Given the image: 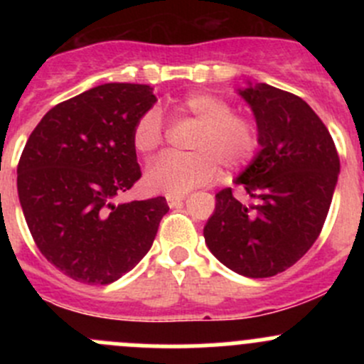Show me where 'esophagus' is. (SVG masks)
<instances>
[{"mask_svg":"<svg viewBox=\"0 0 364 364\" xmlns=\"http://www.w3.org/2000/svg\"><path fill=\"white\" fill-rule=\"evenodd\" d=\"M185 200V196H167V204L168 208H176Z\"/></svg>","mask_w":364,"mask_h":364,"instance_id":"obj_1","label":"esophagus"}]
</instances>
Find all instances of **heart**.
<instances>
[{
	"mask_svg": "<svg viewBox=\"0 0 364 364\" xmlns=\"http://www.w3.org/2000/svg\"><path fill=\"white\" fill-rule=\"evenodd\" d=\"M178 117L199 123L190 149L192 155H164L146 171L144 183L149 192L185 196L190 190L215 178L218 165L234 171L250 164L260 148V130L255 119L234 114L232 105L222 97L190 93L174 105ZM164 142V121L156 109L142 114L132 132V144L142 156H149Z\"/></svg>",
	"mask_w": 364,
	"mask_h": 364,
	"instance_id": "heart-1",
	"label": "heart"
}]
</instances>
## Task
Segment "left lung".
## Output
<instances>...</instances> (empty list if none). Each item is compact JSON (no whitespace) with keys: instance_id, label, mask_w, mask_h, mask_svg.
<instances>
[{"instance_id":"1","label":"left lung","mask_w":364,"mask_h":364,"mask_svg":"<svg viewBox=\"0 0 364 364\" xmlns=\"http://www.w3.org/2000/svg\"><path fill=\"white\" fill-rule=\"evenodd\" d=\"M237 91L260 130V151L236 179L253 203H241L232 188L216 193L204 240L229 269L267 278L289 269L318 237L340 159L326 124L303 98L264 82Z\"/></svg>"}]
</instances>
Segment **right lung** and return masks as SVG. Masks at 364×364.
<instances>
[{
	"instance_id": "obj_1",
	"label": "right lung",
	"mask_w": 364,
	"mask_h": 364,
	"mask_svg": "<svg viewBox=\"0 0 364 364\" xmlns=\"http://www.w3.org/2000/svg\"><path fill=\"white\" fill-rule=\"evenodd\" d=\"M156 97L146 84L109 82L61 102L29 135L17 192L36 247L77 282L107 285L149 252L165 197L116 204L141 178L135 123Z\"/></svg>"
}]
</instances>
